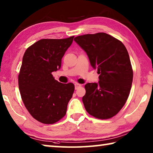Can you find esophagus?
Masks as SVG:
<instances>
[{
    "label": "esophagus",
    "instance_id": "1",
    "mask_svg": "<svg viewBox=\"0 0 153 153\" xmlns=\"http://www.w3.org/2000/svg\"><path fill=\"white\" fill-rule=\"evenodd\" d=\"M81 86H82V85L78 84V83H76V84H75V89H76V90H77V88H79L81 87Z\"/></svg>",
    "mask_w": 153,
    "mask_h": 153
}]
</instances>
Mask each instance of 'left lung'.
<instances>
[{"label": "left lung", "mask_w": 153, "mask_h": 153, "mask_svg": "<svg viewBox=\"0 0 153 153\" xmlns=\"http://www.w3.org/2000/svg\"><path fill=\"white\" fill-rule=\"evenodd\" d=\"M74 40L100 74L98 83L85 85L84 107L97 119L113 117L126 104L132 84L133 70L128 51L120 40L103 32L79 36Z\"/></svg>", "instance_id": "8db88e82"}]
</instances>
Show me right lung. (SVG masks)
<instances>
[{
	"label": "right lung",
	"mask_w": 153,
	"mask_h": 153,
	"mask_svg": "<svg viewBox=\"0 0 153 153\" xmlns=\"http://www.w3.org/2000/svg\"><path fill=\"white\" fill-rule=\"evenodd\" d=\"M74 38L41 39L23 56L18 76L21 97L30 115L42 123L53 124L63 118L73 96L74 84L59 82L52 72L61 68L62 57Z\"/></svg>",
	"instance_id": "1"
}]
</instances>
